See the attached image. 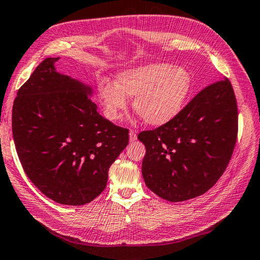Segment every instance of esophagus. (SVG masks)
Instances as JSON below:
<instances>
[{
  "instance_id": "obj_1",
  "label": "esophagus",
  "mask_w": 260,
  "mask_h": 260,
  "mask_svg": "<svg viewBox=\"0 0 260 260\" xmlns=\"http://www.w3.org/2000/svg\"><path fill=\"white\" fill-rule=\"evenodd\" d=\"M129 138H130V143H134L137 140V131L135 130H130L129 133Z\"/></svg>"
}]
</instances>
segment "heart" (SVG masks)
I'll list each match as a JSON object with an SVG mask.
<instances>
[{
    "mask_svg": "<svg viewBox=\"0 0 260 260\" xmlns=\"http://www.w3.org/2000/svg\"><path fill=\"white\" fill-rule=\"evenodd\" d=\"M192 79L183 67L168 62H153L126 68L116 75V82H98L99 99L105 115L116 121L134 98V108L145 122L163 125L181 111L189 93Z\"/></svg>",
    "mask_w": 260,
    "mask_h": 260,
    "instance_id": "b5f03b06",
    "label": "heart"
}]
</instances>
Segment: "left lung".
I'll return each mask as SVG.
<instances>
[{"mask_svg":"<svg viewBox=\"0 0 260 260\" xmlns=\"http://www.w3.org/2000/svg\"><path fill=\"white\" fill-rule=\"evenodd\" d=\"M236 138L238 105L224 79L202 89L171 121L138 135L146 147L145 184L170 202L200 197L224 174Z\"/></svg>","mask_w":260,"mask_h":260,"instance_id":"left-lung-1","label":"left lung"}]
</instances>
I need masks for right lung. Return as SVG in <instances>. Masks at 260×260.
<instances>
[{
	"mask_svg": "<svg viewBox=\"0 0 260 260\" xmlns=\"http://www.w3.org/2000/svg\"><path fill=\"white\" fill-rule=\"evenodd\" d=\"M58 59L45 58L18 90L12 135L31 183L54 202L83 206L106 187L129 130L100 115L90 86L58 73Z\"/></svg>",
	"mask_w": 260,
	"mask_h": 260,
	"instance_id": "obj_1",
	"label": "right lung"
}]
</instances>
